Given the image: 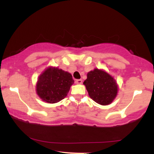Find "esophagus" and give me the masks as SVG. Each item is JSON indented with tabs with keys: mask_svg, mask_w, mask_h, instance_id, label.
I'll use <instances>...</instances> for the list:
<instances>
[{
	"mask_svg": "<svg viewBox=\"0 0 154 154\" xmlns=\"http://www.w3.org/2000/svg\"><path fill=\"white\" fill-rule=\"evenodd\" d=\"M75 82L77 83V84H79V85H80V84H82V79H76Z\"/></svg>",
	"mask_w": 154,
	"mask_h": 154,
	"instance_id": "1",
	"label": "esophagus"
}]
</instances>
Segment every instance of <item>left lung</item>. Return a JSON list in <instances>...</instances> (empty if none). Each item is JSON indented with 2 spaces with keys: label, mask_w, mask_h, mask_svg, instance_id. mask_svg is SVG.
<instances>
[{
  "label": "left lung",
  "mask_w": 154,
  "mask_h": 154,
  "mask_svg": "<svg viewBox=\"0 0 154 154\" xmlns=\"http://www.w3.org/2000/svg\"><path fill=\"white\" fill-rule=\"evenodd\" d=\"M83 84L85 85L89 96L100 105L110 104L117 95V84L114 77L107 72L98 69L89 72Z\"/></svg>",
  "instance_id": "left-lung-1"
}]
</instances>
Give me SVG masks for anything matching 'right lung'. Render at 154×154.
<instances>
[{"instance_id": "right-lung-1", "label": "right lung", "mask_w": 154, "mask_h": 154, "mask_svg": "<svg viewBox=\"0 0 154 154\" xmlns=\"http://www.w3.org/2000/svg\"><path fill=\"white\" fill-rule=\"evenodd\" d=\"M73 83L70 73L57 67H48L39 76L37 94L47 103H57L66 96Z\"/></svg>"}]
</instances>
